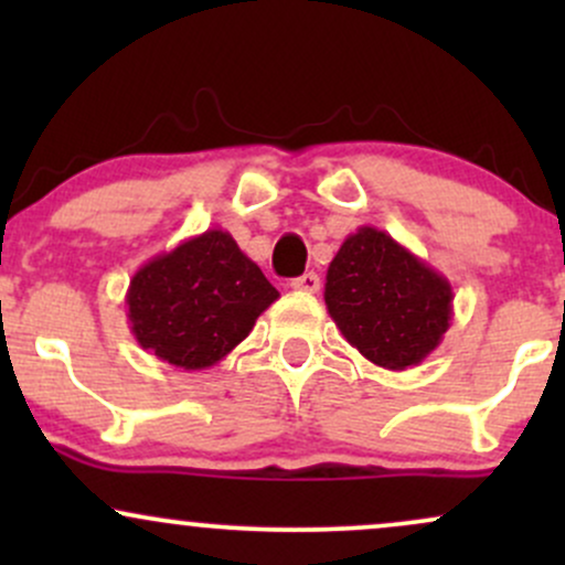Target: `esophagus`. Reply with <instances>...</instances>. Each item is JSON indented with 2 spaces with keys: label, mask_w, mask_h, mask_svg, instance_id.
<instances>
[{
  "label": "esophagus",
  "mask_w": 565,
  "mask_h": 565,
  "mask_svg": "<svg viewBox=\"0 0 565 565\" xmlns=\"http://www.w3.org/2000/svg\"><path fill=\"white\" fill-rule=\"evenodd\" d=\"M319 287H321V278L316 276L313 270H310V274L297 276L295 281H291V289H297V291H308V295H316V291H319Z\"/></svg>",
  "instance_id": "34e87169"
}]
</instances>
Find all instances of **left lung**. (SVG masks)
<instances>
[{
	"label": "left lung",
	"instance_id": "8db88e82",
	"mask_svg": "<svg viewBox=\"0 0 565 565\" xmlns=\"http://www.w3.org/2000/svg\"><path fill=\"white\" fill-rule=\"evenodd\" d=\"M323 300L350 345L391 372L423 364L454 316L449 278L372 225L342 242Z\"/></svg>",
	"mask_w": 565,
	"mask_h": 565
}]
</instances>
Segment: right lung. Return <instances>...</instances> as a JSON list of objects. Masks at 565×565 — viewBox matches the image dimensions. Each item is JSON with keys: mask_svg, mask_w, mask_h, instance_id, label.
Wrapping results in <instances>:
<instances>
[{"mask_svg": "<svg viewBox=\"0 0 565 565\" xmlns=\"http://www.w3.org/2000/svg\"><path fill=\"white\" fill-rule=\"evenodd\" d=\"M276 300L278 289L223 228L142 263L125 297L138 345L185 372L223 361Z\"/></svg>", "mask_w": 565, "mask_h": 565, "instance_id": "1", "label": "right lung"}]
</instances>
